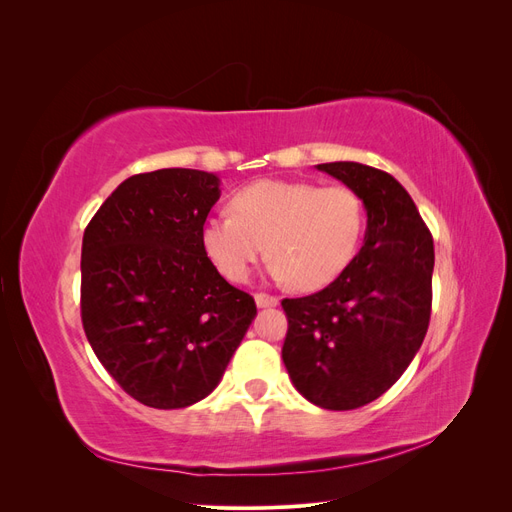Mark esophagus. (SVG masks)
<instances>
[{
  "mask_svg": "<svg viewBox=\"0 0 512 512\" xmlns=\"http://www.w3.org/2000/svg\"><path fill=\"white\" fill-rule=\"evenodd\" d=\"M254 299H256V305H258V307H275L277 303H280V299L271 297V294H267V292L254 294Z\"/></svg>",
  "mask_w": 512,
  "mask_h": 512,
  "instance_id": "esophagus-1",
  "label": "esophagus"
}]
</instances>
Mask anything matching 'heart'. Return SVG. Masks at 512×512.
Wrapping results in <instances>:
<instances>
[{
  "mask_svg": "<svg viewBox=\"0 0 512 512\" xmlns=\"http://www.w3.org/2000/svg\"><path fill=\"white\" fill-rule=\"evenodd\" d=\"M230 211L205 220L200 243L235 284L250 280L267 243L277 280L299 290L329 286L348 269L365 230L363 200L346 185L260 179L232 194Z\"/></svg>",
  "mask_w": 512,
  "mask_h": 512,
  "instance_id": "b5f03b06",
  "label": "heart"
}]
</instances>
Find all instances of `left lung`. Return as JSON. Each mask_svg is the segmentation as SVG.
<instances>
[{"mask_svg":"<svg viewBox=\"0 0 512 512\" xmlns=\"http://www.w3.org/2000/svg\"><path fill=\"white\" fill-rule=\"evenodd\" d=\"M361 196L363 247L316 294L284 299L282 359L307 401L354 410L401 378L421 348L431 316L433 239L414 200L393 175L359 162L316 166Z\"/></svg>","mask_w":512,"mask_h":512,"instance_id":"8db88e82","label":"left lung"}]
</instances>
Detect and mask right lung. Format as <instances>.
Instances as JSON below:
<instances>
[{
    "instance_id": "right-lung-1",
    "label": "right lung",
    "mask_w": 512,
    "mask_h": 512,
    "mask_svg": "<svg viewBox=\"0 0 512 512\" xmlns=\"http://www.w3.org/2000/svg\"><path fill=\"white\" fill-rule=\"evenodd\" d=\"M220 179L194 168L134 175L91 218L81 318L98 361L141 404L188 408L222 380L256 316L200 243Z\"/></svg>"
}]
</instances>
